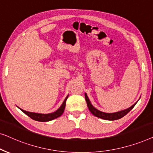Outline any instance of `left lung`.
Returning a JSON list of instances; mask_svg holds the SVG:
<instances>
[{
	"instance_id": "obj_1",
	"label": "left lung",
	"mask_w": 153,
	"mask_h": 153,
	"mask_svg": "<svg viewBox=\"0 0 153 153\" xmlns=\"http://www.w3.org/2000/svg\"><path fill=\"white\" fill-rule=\"evenodd\" d=\"M85 100H86V102H87L88 108H89V111H91L92 114L94 115L96 117L100 118V119H104V120H118V119H121L122 117H123L124 116H126L127 114L131 110V109H132L133 107L135 106V105H136L137 102H138V101H137V102H135L134 104L132 105L130 107H129L128 109H124V110H121L114 113H106V112H103V111H101L96 108H95V107L92 105L91 102H90L89 99L88 98V96L86 93L85 94Z\"/></svg>"
}]
</instances>
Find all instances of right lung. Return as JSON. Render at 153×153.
Wrapping results in <instances>:
<instances>
[{"instance_id": "1", "label": "right lung", "mask_w": 153, "mask_h": 153, "mask_svg": "<svg viewBox=\"0 0 153 153\" xmlns=\"http://www.w3.org/2000/svg\"><path fill=\"white\" fill-rule=\"evenodd\" d=\"M68 95L66 96V98H65V100H64L63 103H62L61 106L59 107V108L56 110L53 113H50V114H39V113H34V112H30V111H27L23 110V109L19 108L21 109V111H23V113H25V114L28 116L29 117H30L32 119H33L34 120H36V121H40V122H47V121H50V120H52L55 119H57V118L59 117L62 114H63L64 109H65V106H66V100H67Z\"/></svg>"}]
</instances>
